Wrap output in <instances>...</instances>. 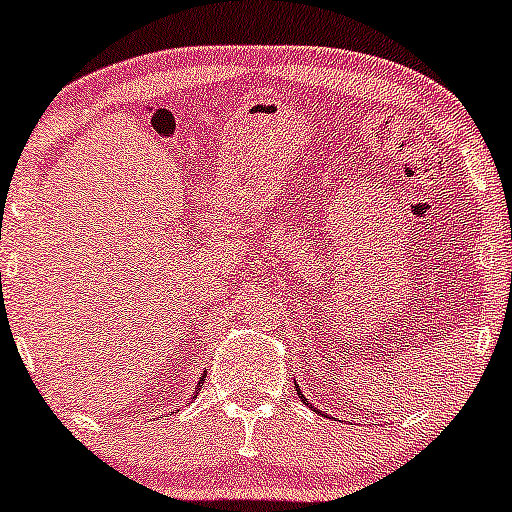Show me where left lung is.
Wrapping results in <instances>:
<instances>
[{"mask_svg":"<svg viewBox=\"0 0 512 512\" xmlns=\"http://www.w3.org/2000/svg\"><path fill=\"white\" fill-rule=\"evenodd\" d=\"M298 395H300V400H302V403H305V405H310V403H307V400H305V395L300 393V390H298ZM310 408H312V405H310Z\"/></svg>","mask_w":512,"mask_h":512,"instance_id":"8db88e82","label":"left lung"}]
</instances>
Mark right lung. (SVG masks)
I'll return each mask as SVG.
<instances>
[{
    "label": "right lung",
    "mask_w": 512,
    "mask_h": 512,
    "mask_svg": "<svg viewBox=\"0 0 512 512\" xmlns=\"http://www.w3.org/2000/svg\"><path fill=\"white\" fill-rule=\"evenodd\" d=\"M197 390H200V386H197ZM197 390H195V393H197ZM192 398H195V395H192Z\"/></svg>",
    "instance_id": "obj_1"
}]
</instances>
